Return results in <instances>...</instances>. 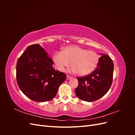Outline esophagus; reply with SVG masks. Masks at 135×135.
<instances>
[{"label":"esophagus","instance_id":"esophagus-1","mask_svg":"<svg viewBox=\"0 0 135 135\" xmlns=\"http://www.w3.org/2000/svg\"><path fill=\"white\" fill-rule=\"evenodd\" d=\"M71 78H72V77H71V76H69V75H66V79L69 80V79H71Z\"/></svg>","mask_w":135,"mask_h":135}]
</instances>
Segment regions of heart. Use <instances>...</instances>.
<instances>
[{"mask_svg":"<svg viewBox=\"0 0 135 135\" xmlns=\"http://www.w3.org/2000/svg\"><path fill=\"white\" fill-rule=\"evenodd\" d=\"M53 60L60 71H64L70 62L71 67L69 71L79 76H85L95 70L99 63V56L95 52L78 46H70L65 47L62 52H56Z\"/></svg>","mask_w":135,"mask_h":135,"instance_id":"obj_1","label":"heart"}]
</instances>
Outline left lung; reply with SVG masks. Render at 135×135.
<instances>
[{"instance_id": "8db88e82", "label": "left lung", "mask_w": 135, "mask_h": 135, "mask_svg": "<svg viewBox=\"0 0 135 135\" xmlns=\"http://www.w3.org/2000/svg\"><path fill=\"white\" fill-rule=\"evenodd\" d=\"M97 68L90 74L78 77L76 96L80 100L91 102L99 100L107 93L113 81L114 64L110 57L101 54Z\"/></svg>"}]
</instances>
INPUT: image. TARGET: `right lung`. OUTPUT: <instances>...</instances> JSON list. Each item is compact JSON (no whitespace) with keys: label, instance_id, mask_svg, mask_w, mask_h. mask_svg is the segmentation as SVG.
Returning a JSON list of instances; mask_svg holds the SVG:
<instances>
[{"label":"right lung","instance_id":"add662e5","mask_svg":"<svg viewBox=\"0 0 135 135\" xmlns=\"http://www.w3.org/2000/svg\"><path fill=\"white\" fill-rule=\"evenodd\" d=\"M39 44L30 45L18 59L16 79L19 88L31 100L50 101L56 96L66 74L53 68L54 62Z\"/></svg>","mask_w":135,"mask_h":135}]
</instances>
